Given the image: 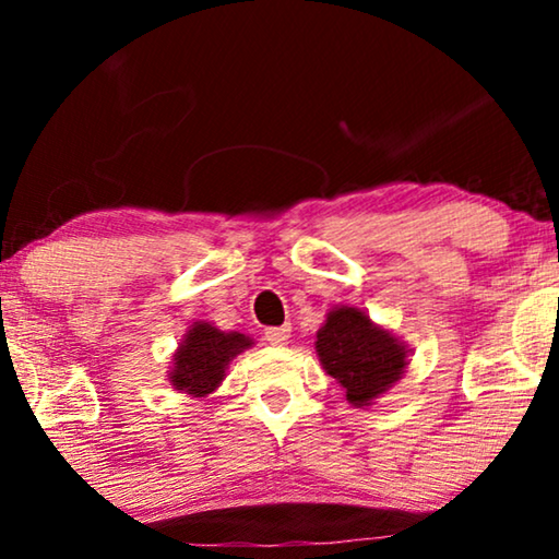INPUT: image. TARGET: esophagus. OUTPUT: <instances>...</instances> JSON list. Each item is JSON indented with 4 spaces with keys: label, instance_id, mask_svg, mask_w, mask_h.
I'll use <instances>...</instances> for the list:
<instances>
[{
    "label": "esophagus",
    "instance_id": "obj_1",
    "mask_svg": "<svg viewBox=\"0 0 559 559\" xmlns=\"http://www.w3.org/2000/svg\"><path fill=\"white\" fill-rule=\"evenodd\" d=\"M289 338V325H274V328H264V341L270 346H285Z\"/></svg>",
    "mask_w": 559,
    "mask_h": 559
}]
</instances>
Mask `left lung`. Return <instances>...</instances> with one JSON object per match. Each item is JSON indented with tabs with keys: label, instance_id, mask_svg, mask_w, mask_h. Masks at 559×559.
Wrapping results in <instances>:
<instances>
[{
	"label": "left lung",
	"instance_id": "left-lung-1",
	"mask_svg": "<svg viewBox=\"0 0 559 559\" xmlns=\"http://www.w3.org/2000/svg\"><path fill=\"white\" fill-rule=\"evenodd\" d=\"M316 350L323 369L346 389L354 407H369L407 369L409 350L384 328L373 325L364 310L338 305L318 331Z\"/></svg>",
	"mask_w": 559,
	"mask_h": 559
}]
</instances>
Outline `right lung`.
Returning <instances> with one entry per match:
<instances>
[{
	"label": "right lung",
	"instance_id": "right-lung-1",
	"mask_svg": "<svg viewBox=\"0 0 559 559\" xmlns=\"http://www.w3.org/2000/svg\"><path fill=\"white\" fill-rule=\"evenodd\" d=\"M251 348L243 333H224L211 323H195L173 356L170 384L190 396H209L224 381L228 361Z\"/></svg>",
	"mask_w": 559,
	"mask_h": 559
}]
</instances>
